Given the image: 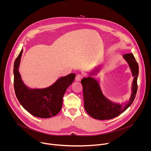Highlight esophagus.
I'll return each instance as SVG.
<instances>
[{
  "instance_id": "1",
  "label": "esophagus",
  "mask_w": 151,
  "mask_h": 151,
  "mask_svg": "<svg viewBox=\"0 0 151 151\" xmlns=\"http://www.w3.org/2000/svg\"><path fill=\"white\" fill-rule=\"evenodd\" d=\"M82 78V75H81V74H78L76 76V78H75V80L76 81H80Z\"/></svg>"
}]
</instances>
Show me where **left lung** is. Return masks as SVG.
Here are the masks:
<instances>
[{
    "label": "left lung",
    "instance_id": "left-lung-1",
    "mask_svg": "<svg viewBox=\"0 0 151 151\" xmlns=\"http://www.w3.org/2000/svg\"><path fill=\"white\" fill-rule=\"evenodd\" d=\"M124 58L130 66L134 76L132 92L129 100L122 104L113 103L103 94L99 82L93 77L83 78L81 80L83 86V97L85 109L91 117L99 120L111 119L123 113L133 102L137 90L139 66L133 54H126Z\"/></svg>",
    "mask_w": 151,
    "mask_h": 151
}]
</instances>
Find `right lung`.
I'll return each mask as SVG.
<instances>
[{"label": "right lung", "mask_w": 151, "mask_h": 151, "mask_svg": "<svg viewBox=\"0 0 151 151\" xmlns=\"http://www.w3.org/2000/svg\"><path fill=\"white\" fill-rule=\"evenodd\" d=\"M22 53L21 50L14 65V85L18 100L27 112L36 117L48 118L56 115L61 109L63 96L76 75L70 73L62 76L47 88H30L24 83L18 70Z\"/></svg>", "instance_id": "right-lung-1"}]
</instances>
